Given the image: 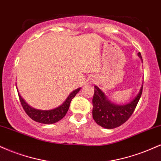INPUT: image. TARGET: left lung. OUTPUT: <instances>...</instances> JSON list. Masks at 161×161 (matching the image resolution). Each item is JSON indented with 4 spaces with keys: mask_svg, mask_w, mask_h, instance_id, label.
I'll return each mask as SVG.
<instances>
[{
    "mask_svg": "<svg viewBox=\"0 0 161 161\" xmlns=\"http://www.w3.org/2000/svg\"><path fill=\"white\" fill-rule=\"evenodd\" d=\"M138 56L142 58L141 53ZM95 93L92 98V115L95 121L106 129H114L126 122L133 114L142 94L143 86L136 98L125 105H116L108 101L97 86L94 87Z\"/></svg>",
    "mask_w": 161,
    "mask_h": 161,
    "instance_id": "1",
    "label": "left lung"
}]
</instances>
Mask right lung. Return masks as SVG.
<instances>
[{"label": "right lung", "instance_id": "right-lung-1", "mask_svg": "<svg viewBox=\"0 0 161 161\" xmlns=\"http://www.w3.org/2000/svg\"><path fill=\"white\" fill-rule=\"evenodd\" d=\"M79 90H80V88L75 89V91H73L68 96V97L64 101V104L60 105L58 108L51 110H40L31 108L24 101V100L22 98L19 94H18V95H19L22 107H23L25 112L26 113L27 115L31 119L40 123L52 124V123H55L60 120L65 116L68 110H69L70 102H71V101L75 97V95L79 92Z\"/></svg>", "mask_w": 161, "mask_h": 161}]
</instances>
